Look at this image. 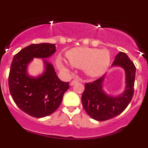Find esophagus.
<instances>
[{"label": "esophagus", "mask_w": 148, "mask_h": 148, "mask_svg": "<svg viewBox=\"0 0 148 148\" xmlns=\"http://www.w3.org/2000/svg\"><path fill=\"white\" fill-rule=\"evenodd\" d=\"M80 81L79 79H74V80H73V81L71 82L70 83V85H75L76 83H78V82H79Z\"/></svg>", "instance_id": "34e87169"}]
</instances>
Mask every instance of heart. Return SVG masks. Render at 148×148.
I'll return each mask as SVG.
<instances>
[{"instance_id":"obj_1","label":"heart","mask_w":148,"mask_h":148,"mask_svg":"<svg viewBox=\"0 0 148 148\" xmlns=\"http://www.w3.org/2000/svg\"><path fill=\"white\" fill-rule=\"evenodd\" d=\"M68 63L73 67L82 68L87 75L97 77L104 74L110 63V51L90 47H76L66 53ZM57 65L60 70L69 71L68 67L61 60H57Z\"/></svg>"}]
</instances>
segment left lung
<instances>
[{
	"mask_svg": "<svg viewBox=\"0 0 148 148\" xmlns=\"http://www.w3.org/2000/svg\"><path fill=\"white\" fill-rule=\"evenodd\" d=\"M112 66H119L125 72L126 88L119 97H111L103 90L104 74L101 78L85 84L81 97L83 107L87 114L94 120L103 121L121 114L132 99L134 90L136 67L125 53L120 51L116 56Z\"/></svg>",
	"mask_w": 148,
	"mask_h": 148,
	"instance_id": "left-lung-1",
	"label": "left lung"
}]
</instances>
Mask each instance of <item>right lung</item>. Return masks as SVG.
<instances>
[{
  "label": "right lung",
  "mask_w": 148,
  "mask_h": 148,
  "mask_svg": "<svg viewBox=\"0 0 148 148\" xmlns=\"http://www.w3.org/2000/svg\"><path fill=\"white\" fill-rule=\"evenodd\" d=\"M55 51V44H32L14 56L10 67L8 84L12 99L21 110L36 118L54 112L69 88V83L60 81L53 65L45 60V70L41 76L34 78L27 73L34 58H48Z\"/></svg>",
  "instance_id": "obj_1"
}]
</instances>
